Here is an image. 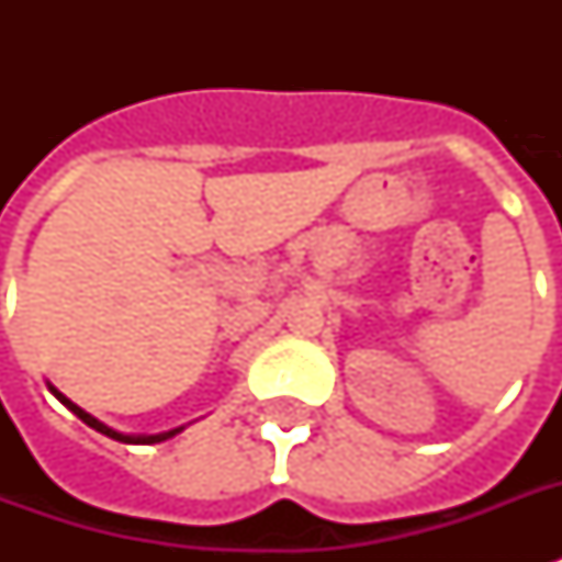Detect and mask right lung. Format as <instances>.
<instances>
[{
    "label": "right lung",
    "instance_id": "add662e5",
    "mask_svg": "<svg viewBox=\"0 0 562 562\" xmlns=\"http://www.w3.org/2000/svg\"><path fill=\"white\" fill-rule=\"evenodd\" d=\"M48 387H52V384H48ZM52 393H55L57 400L64 402L66 408L72 411L75 417H81L83 423H87V426L90 428H95V431H101V435H108V437H113V440H122V443H160V440H169V437H175L180 431V428H175V431H166V435H148V437H134V435H119V431H113V428H108L104 426V423H99V419L95 417H90V414H87V411H81L78 408V405H75V402H69L64 396V393H57L55 387H52Z\"/></svg>",
    "mask_w": 562,
    "mask_h": 562
}]
</instances>
